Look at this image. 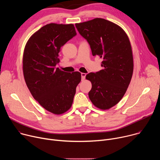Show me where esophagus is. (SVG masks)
I'll return each mask as SVG.
<instances>
[{
	"mask_svg": "<svg viewBox=\"0 0 160 160\" xmlns=\"http://www.w3.org/2000/svg\"><path fill=\"white\" fill-rule=\"evenodd\" d=\"M81 76H82V80H84L85 78V77H86V73H82Z\"/></svg>",
	"mask_w": 160,
	"mask_h": 160,
	"instance_id": "obj_1",
	"label": "esophagus"
}]
</instances>
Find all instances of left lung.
Listing matches in <instances>:
<instances>
[{
	"mask_svg": "<svg viewBox=\"0 0 160 160\" xmlns=\"http://www.w3.org/2000/svg\"><path fill=\"white\" fill-rule=\"evenodd\" d=\"M75 27L88 43L92 55L103 60L102 70L86 75L92 83L88 97L97 108L109 109L122 99L132 77L133 61L128 36L121 27L102 18Z\"/></svg>",
	"mask_w": 160,
	"mask_h": 160,
	"instance_id": "left-lung-1",
	"label": "left lung"
}]
</instances>
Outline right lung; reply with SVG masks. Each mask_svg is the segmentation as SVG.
I'll use <instances>...</instances> for the list:
<instances>
[{
    "label": "right lung",
    "instance_id": "obj_1",
    "mask_svg": "<svg viewBox=\"0 0 160 160\" xmlns=\"http://www.w3.org/2000/svg\"><path fill=\"white\" fill-rule=\"evenodd\" d=\"M76 35L73 24H48L29 38L25 48L22 69L27 85L33 98L56 115L71 108L81 81L80 72L56 68L61 47Z\"/></svg>",
    "mask_w": 160,
    "mask_h": 160
}]
</instances>
